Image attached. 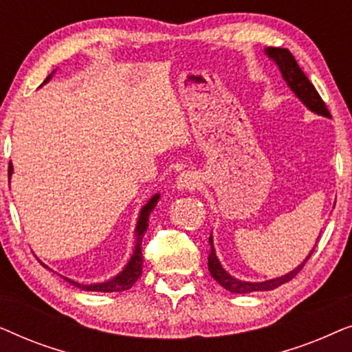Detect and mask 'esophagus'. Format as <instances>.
Returning a JSON list of instances; mask_svg holds the SVG:
<instances>
[{"label":"esophagus","instance_id":"obj_1","mask_svg":"<svg viewBox=\"0 0 352 352\" xmlns=\"http://www.w3.org/2000/svg\"><path fill=\"white\" fill-rule=\"evenodd\" d=\"M200 186V177L192 171H182L176 179L177 190H195Z\"/></svg>","mask_w":352,"mask_h":352}]
</instances>
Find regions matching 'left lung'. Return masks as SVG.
Wrapping results in <instances>:
<instances>
[{
    "instance_id": "1",
    "label": "left lung",
    "mask_w": 352,
    "mask_h": 352,
    "mask_svg": "<svg viewBox=\"0 0 352 352\" xmlns=\"http://www.w3.org/2000/svg\"><path fill=\"white\" fill-rule=\"evenodd\" d=\"M264 52H266V56L269 57V59H272L274 62H276V65L278 67V70H280L282 78L285 80L288 88L295 93L296 98L300 99L301 102L311 110V112L322 115V117H327V118L331 117L330 112L325 107V102L322 100L319 93L316 91L314 85L307 80L305 72L300 69V65H298V62L295 60V57H293L290 51L283 50V47H267V50H264ZM317 240H319V237H317ZM314 250H316V247L311 250L309 254H307L306 259L300 264V266L295 267L288 274H285V276L271 278V280H264V282H245V280H240V278H235L234 276H230V274L226 271L223 266H221L219 259H218V256H216V250L213 245V235H210L208 271L211 274V277H213L221 287H224L226 290H229L230 293L267 292V290H274V288L283 285V283H287L288 280H292V278L301 271L307 259L311 258V254Z\"/></svg>"
}]
</instances>
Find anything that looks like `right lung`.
Wrapping results in <instances>:
<instances>
[{
	"label": "right lung",
	"instance_id": "add662e5",
	"mask_svg": "<svg viewBox=\"0 0 352 352\" xmlns=\"http://www.w3.org/2000/svg\"><path fill=\"white\" fill-rule=\"evenodd\" d=\"M54 74V72H52ZM52 74L47 76L45 80V83L51 80ZM43 83V85H45ZM12 165H9V176L12 175ZM160 200V194H155L152 197L151 200L147 201L146 205L142 206L141 211H139V218H138V224H136V230H134V234H136V245H134V252L131 254V258H129V261L126 263V266L123 267L122 272H118L117 276L110 278V280H105V282H100V283H89V285H86V283H80V282H75L72 280L69 277H64L65 282H69L70 285H74L76 288H80V290H85V292H102V293H112V292H123V290H128V288H131L134 283L139 277H141L142 274V237L144 234H146V230L148 228V214L152 213V210L157 206V201ZM43 264V263H41ZM43 266L47 267L46 264H43ZM50 269V267H47ZM52 271V269H50Z\"/></svg>",
	"mask_w": 352,
	"mask_h": 352
}]
</instances>
